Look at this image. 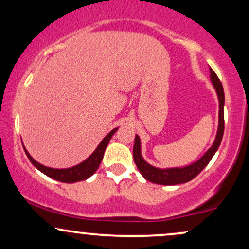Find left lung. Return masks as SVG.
I'll list each match as a JSON object with an SVG mask.
<instances>
[{
  "label": "left lung",
  "mask_w": 249,
  "mask_h": 249,
  "mask_svg": "<svg viewBox=\"0 0 249 249\" xmlns=\"http://www.w3.org/2000/svg\"><path fill=\"white\" fill-rule=\"evenodd\" d=\"M211 72V79H212L213 87L215 89L216 95L219 98V126L218 132H216L215 141H214L213 145L208 148V151L199 160H196L193 164L188 165L185 167H173V168H157L152 166V165L147 164L146 161L142 159V152H141V139L138 136L134 138V145H133V159L136 162L137 167H138L139 172L142 176L148 181L154 182V184L159 185H178L184 184V182L190 181L193 178H196L198 174L207 166L208 162L213 158L216 151L220 146L221 142L222 136H224L225 130V119H224V105H225V93L224 88H222L221 82L216 76L212 69H210Z\"/></svg>",
  "instance_id": "obj_1"
}]
</instances>
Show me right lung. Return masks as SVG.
Masks as SVG:
<instances>
[{
  "label": "right lung",
  "instance_id": "obj_1",
  "mask_svg": "<svg viewBox=\"0 0 249 249\" xmlns=\"http://www.w3.org/2000/svg\"><path fill=\"white\" fill-rule=\"evenodd\" d=\"M118 130V127L113 128L110 133L105 137L104 139L101 142V144L98 145V147L96 148L95 152L91 154L88 159H85L84 161L81 162V164L76 165V166L70 167V168H62V170H58V168H51L47 167L44 165H41L39 162H37L33 157L28 153V151L25 150V154L28 156L29 160L33 162V165L35 166L37 170L41 171L42 173H44L45 176L50 177V178L58 180V181L67 182V184H72V182L82 181V180H85L90 178L93 173L96 172L97 168L101 165L103 156H104V151L107 148L108 142H110L111 137L115 134L116 131Z\"/></svg>",
  "mask_w": 249,
  "mask_h": 249
}]
</instances>
